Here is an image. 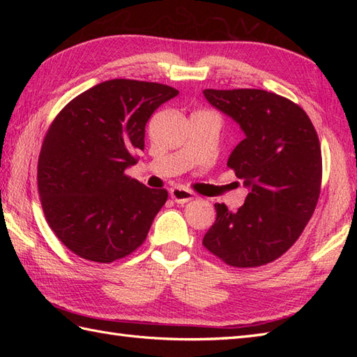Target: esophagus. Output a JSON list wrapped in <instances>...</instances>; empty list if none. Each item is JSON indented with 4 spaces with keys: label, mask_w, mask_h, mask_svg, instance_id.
Returning a JSON list of instances; mask_svg holds the SVG:
<instances>
[{
    "label": "esophagus",
    "mask_w": 357,
    "mask_h": 357,
    "mask_svg": "<svg viewBox=\"0 0 357 357\" xmlns=\"http://www.w3.org/2000/svg\"><path fill=\"white\" fill-rule=\"evenodd\" d=\"M170 196H172V199L178 204H187L192 199H195V195L190 190H187V188H183V187L172 188Z\"/></svg>",
    "instance_id": "34e87169"
}]
</instances>
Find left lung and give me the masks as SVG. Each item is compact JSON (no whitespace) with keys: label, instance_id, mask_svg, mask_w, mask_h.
<instances>
[{"label":"left lung","instance_id":"left-lung-1","mask_svg":"<svg viewBox=\"0 0 357 357\" xmlns=\"http://www.w3.org/2000/svg\"><path fill=\"white\" fill-rule=\"evenodd\" d=\"M204 95L245 133L227 165L248 195L236 211L215 204L216 221L202 245L230 267H261L282 256L314 213L319 138L305 110L288 98L261 89H206Z\"/></svg>","mask_w":357,"mask_h":357}]
</instances>
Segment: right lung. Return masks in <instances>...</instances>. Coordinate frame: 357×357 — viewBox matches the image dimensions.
<instances>
[{
    "instance_id": "1",
    "label": "right lung",
    "mask_w": 357,
    "mask_h": 357,
    "mask_svg": "<svg viewBox=\"0 0 357 357\" xmlns=\"http://www.w3.org/2000/svg\"><path fill=\"white\" fill-rule=\"evenodd\" d=\"M179 92L159 82L110 79L66 105L44 136L38 193L49 227L82 259L110 264L146 241L165 188L126 174L144 150L146 124Z\"/></svg>"
}]
</instances>
